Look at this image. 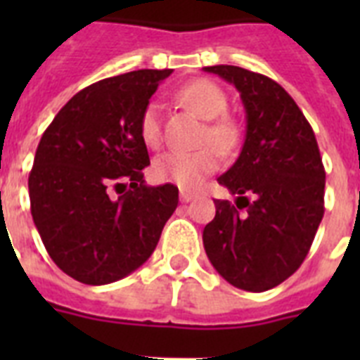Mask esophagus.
I'll use <instances>...</instances> for the list:
<instances>
[{
    "label": "esophagus",
    "mask_w": 360,
    "mask_h": 360,
    "mask_svg": "<svg viewBox=\"0 0 360 360\" xmlns=\"http://www.w3.org/2000/svg\"><path fill=\"white\" fill-rule=\"evenodd\" d=\"M181 202H183V203H188V202H192V200H194V198H196V196H194V194H192V192H185V191H183V192H181Z\"/></svg>",
    "instance_id": "esophagus-1"
}]
</instances>
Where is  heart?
Listing matches in <instances>:
<instances>
[{"instance_id": "heart-1", "label": "heart", "mask_w": 360, "mask_h": 360, "mask_svg": "<svg viewBox=\"0 0 360 360\" xmlns=\"http://www.w3.org/2000/svg\"><path fill=\"white\" fill-rule=\"evenodd\" d=\"M183 106L192 110L198 117L207 121L203 141H211L222 153H231L239 146L240 129L233 117L226 115L228 95L213 80H194L177 91ZM138 130L143 143L157 147L162 140V110L157 101H149L140 114ZM216 149V150H217ZM214 147H202L196 151H168L160 155L153 164V174L158 181L175 183L181 188H198L209 174L220 166V155Z\"/></svg>"}]
</instances>
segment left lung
<instances>
[{
    "mask_svg": "<svg viewBox=\"0 0 360 360\" xmlns=\"http://www.w3.org/2000/svg\"><path fill=\"white\" fill-rule=\"evenodd\" d=\"M203 70L233 84L246 112L239 158L219 177L237 200H214L217 214L203 230V246L231 285L267 291L301 267L323 219L318 141L301 108L274 80L233 65Z\"/></svg>",
    "mask_w": 360,
    "mask_h": 360,
    "instance_id": "8db88e82",
    "label": "left lung"
}]
</instances>
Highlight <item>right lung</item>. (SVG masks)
I'll return each instance as SVG.
<instances>
[{
	"instance_id": "1",
	"label": "right lung",
	"mask_w": 360,
	"mask_h": 360,
	"mask_svg": "<svg viewBox=\"0 0 360 360\" xmlns=\"http://www.w3.org/2000/svg\"><path fill=\"white\" fill-rule=\"evenodd\" d=\"M169 75L141 69L87 86L39 141L27 179L31 217L53 263L82 284H110L146 263L179 203L172 183L146 185L149 153L138 130Z\"/></svg>"
}]
</instances>
